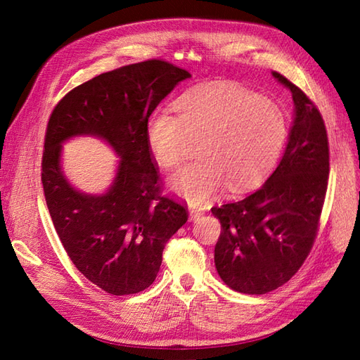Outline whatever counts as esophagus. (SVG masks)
<instances>
[{"instance_id": "esophagus-1", "label": "esophagus", "mask_w": 360, "mask_h": 360, "mask_svg": "<svg viewBox=\"0 0 360 360\" xmlns=\"http://www.w3.org/2000/svg\"><path fill=\"white\" fill-rule=\"evenodd\" d=\"M188 218H190V221H193V223H196V221L201 219V213L198 212V210H195V209H190L188 210Z\"/></svg>"}]
</instances>
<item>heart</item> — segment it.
Segmentation results:
<instances>
[{
    "label": "heart",
    "mask_w": 360,
    "mask_h": 360,
    "mask_svg": "<svg viewBox=\"0 0 360 360\" xmlns=\"http://www.w3.org/2000/svg\"><path fill=\"white\" fill-rule=\"evenodd\" d=\"M176 116L156 110L145 125L148 150L159 165L172 168L200 141L201 160L170 176L172 192L190 204H207L227 184L233 192L258 186L285 148L286 114L272 98L229 82L188 89L174 102Z\"/></svg>",
    "instance_id": "b5f03b06"
}]
</instances>
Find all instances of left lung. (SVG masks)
<instances>
[{"instance_id": "left-lung-1", "label": "left lung", "mask_w": 360, "mask_h": 360, "mask_svg": "<svg viewBox=\"0 0 360 360\" xmlns=\"http://www.w3.org/2000/svg\"><path fill=\"white\" fill-rule=\"evenodd\" d=\"M292 94L294 120L278 167L257 192L213 207L221 223L215 267L236 292L262 295L300 269L322 213L330 150L323 119L307 94L274 72Z\"/></svg>"}]
</instances>
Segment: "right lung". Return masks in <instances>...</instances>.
Returning a JSON list of instances; mask_svg holds the SVG:
<instances>
[{"instance_id":"1","label":"right lung","mask_w":360,"mask_h":360,"mask_svg":"<svg viewBox=\"0 0 360 360\" xmlns=\"http://www.w3.org/2000/svg\"><path fill=\"white\" fill-rule=\"evenodd\" d=\"M186 79V70L162 60L128 65L74 88L51 114L41 162L46 204L71 262L108 294L147 289L167 241L188 218L184 205L159 195L145 139L151 112ZM80 135L103 140L120 158L102 194L75 189L63 172V143Z\"/></svg>"}]
</instances>
